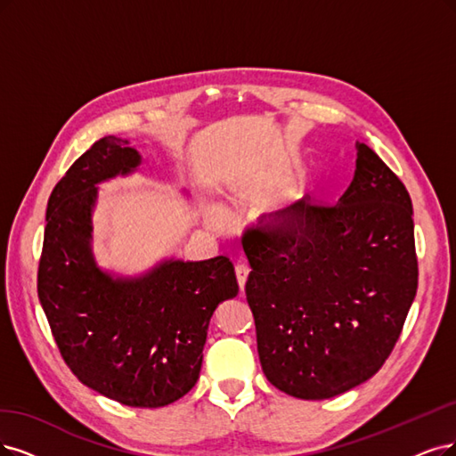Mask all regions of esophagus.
Here are the masks:
<instances>
[{"label":"esophagus","mask_w":456,"mask_h":456,"mask_svg":"<svg viewBox=\"0 0 456 456\" xmlns=\"http://www.w3.org/2000/svg\"><path fill=\"white\" fill-rule=\"evenodd\" d=\"M234 273H237L239 288H240V291H242V289H244V285H246V280H248V274H249V268H248V265L239 263L237 266H234Z\"/></svg>","instance_id":"1"}]
</instances>
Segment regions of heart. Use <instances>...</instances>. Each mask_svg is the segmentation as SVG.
<instances>
[{
  "mask_svg": "<svg viewBox=\"0 0 456 456\" xmlns=\"http://www.w3.org/2000/svg\"><path fill=\"white\" fill-rule=\"evenodd\" d=\"M283 185V176H274V178H268L265 182H259V183H254V185H248V188H244L242 191L237 193V200H263L266 197L274 195L280 188ZM207 219L210 227L214 229H224L225 224H227V216L225 212L219 208V207H212L207 214Z\"/></svg>",
  "mask_w": 456,
  "mask_h": 456,
  "instance_id": "b5f03b06",
  "label": "heart"
}]
</instances>
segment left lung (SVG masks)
Instances as JSON below:
<instances>
[{
  "label": "left lung",
  "mask_w": 456,
  "mask_h": 456,
  "mask_svg": "<svg viewBox=\"0 0 456 456\" xmlns=\"http://www.w3.org/2000/svg\"><path fill=\"white\" fill-rule=\"evenodd\" d=\"M413 208L406 185L357 142L338 205L302 199L244 232L263 372L305 400L342 395L391 355L417 293Z\"/></svg>",
  "instance_id": "obj_1"
}]
</instances>
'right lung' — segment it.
<instances>
[{"label": "right lung", "instance_id": "right-lung-1", "mask_svg": "<svg viewBox=\"0 0 456 456\" xmlns=\"http://www.w3.org/2000/svg\"><path fill=\"white\" fill-rule=\"evenodd\" d=\"M129 141L99 139L56 183L46 207L37 293L65 364L90 389L131 408H161L193 389L210 317L237 297L232 263L165 259L112 276L92 254L97 183L137 171Z\"/></svg>", "mask_w": 456, "mask_h": 456}]
</instances>
